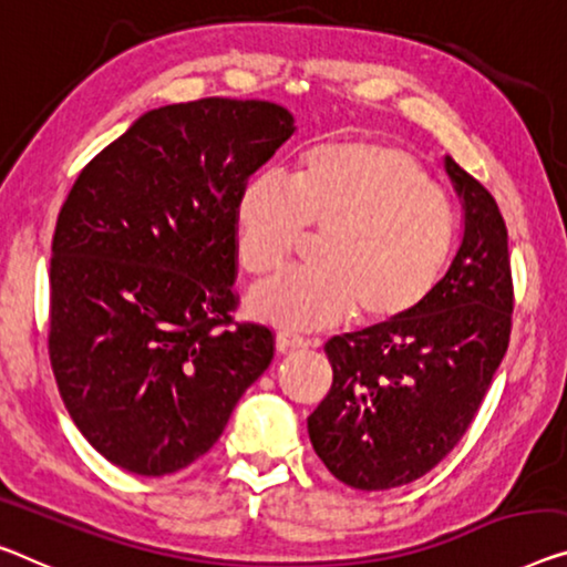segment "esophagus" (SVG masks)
<instances>
[{
    "instance_id": "esophagus-1",
    "label": "esophagus",
    "mask_w": 567,
    "mask_h": 567,
    "mask_svg": "<svg viewBox=\"0 0 567 567\" xmlns=\"http://www.w3.org/2000/svg\"><path fill=\"white\" fill-rule=\"evenodd\" d=\"M303 347H307V342H303V339H299V337H291L286 332L276 334V352L278 354H289V352H296V350H303Z\"/></svg>"
}]
</instances>
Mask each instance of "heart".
Masks as SVG:
<instances>
[{"label":"heart","instance_id":"b5f03b06","mask_svg":"<svg viewBox=\"0 0 567 567\" xmlns=\"http://www.w3.org/2000/svg\"><path fill=\"white\" fill-rule=\"evenodd\" d=\"M235 256L250 274L281 268L303 230L324 235L319 271L278 274L248 293L256 319L317 332L398 324L429 301L456 238L449 197L411 154L378 142L324 144L293 179L260 172L233 205Z\"/></svg>","mask_w":567,"mask_h":567}]
</instances>
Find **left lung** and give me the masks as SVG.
Returning <instances> with one entry per match:
<instances>
[{
  "label": "left lung",
  "mask_w": 567,
  "mask_h": 567,
  "mask_svg": "<svg viewBox=\"0 0 567 567\" xmlns=\"http://www.w3.org/2000/svg\"><path fill=\"white\" fill-rule=\"evenodd\" d=\"M443 167L464 210L446 276L413 317L327 342L334 380L309 415V439L352 489H393L431 472L474 421L509 344L507 225L472 174L451 156Z\"/></svg>",
  "instance_id": "1"
}]
</instances>
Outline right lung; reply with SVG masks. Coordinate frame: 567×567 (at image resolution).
Here are the masks:
<instances>
[{
    "instance_id": "obj_1",
    "label": "right lung",
    "mask_w": 567,
    "mask_h": 567,
    "mask_svg": "<svg viewBox=\"0 0 567 567\" xmlns=\"http://www.w3.org/2000/svg\"><path fill=\"white\" fill-rule=\"evenodd\" d=\"M271 101L152 109L85 164L58 215L50 362L103 458L164 476L207 454L274 360V334L228 329L233 205L293 136Z\"/></svg>"
}]
</instances>
